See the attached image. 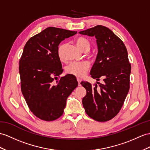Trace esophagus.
I'll return each instance as SVG.
<instances>
[{
    "label": "esophagus",
    "mask_w": 150,
    "mask_h": 150,
    "mask_svg": "<svg viewBox=\"0 0 150 150\" xmlns=\"http://www.w3.org/2000/svg\"><path fill=\"white\" fill-rule=\"evenodd\" d=\"M77 81H78V85H80V83H81V79H79V78H77Z\"/></svg>",
    "instance_id": "obj_1"
}]
</instances>
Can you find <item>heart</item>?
I'll list each match as a JSON object with an SVG mask.
<instances>
[{
    "label": "heart",
    "mask_w": 150,
    "mask_h": 150,
    "mask_svg": "<svg viewBox=\"0 0 150 150\" xmlns=\"http://www.w3.org/2000/svg\"><path fill=\"white\" fill-rule=\"evenodd\" d=\"M76 43L79 49L81 51H83L85 49L90 48V44L88 40L87 39L79 37L76 38ZM65 45L64 43H62L58 46L57 49V54L58 58L60 60H64V48ZM90 67V64L88 62H72L69 64L66 68V72L67 74L74 76L77 78H82L86 74V72L88 70Z\"/></svg>",
    "instance_id": "1"
}]
</instances>
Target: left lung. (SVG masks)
Masks as SVG:
<instances>
[{
  "label": "left lung",
  "mask_w": 150,
  "mask_h": 150,
  "mask_svg": "<svg viewBox=\"0 0 150 150\" xmlns=\"http://www.w3.org/2000/svg\"><path fill=\"white\" fill-rule=\"evenodd\" d=\"M95 36L98 47L96 62L90 71L91 76L103 83L93 86L87 81L81 85L86 90L82 103L85 112L98 122H106L117 115L130 88L131 65L123 41L110 29L97 25L79 32Z\"/></svg>",
  "instance_id": "left-lung-1"
}]
</instances>
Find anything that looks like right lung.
Instances as JSON below:
<instances>
[{
    "label": "right lung",
    "instance_id": "obj_1",
    "mask_svg": "<svg viewBox=\"0 0 150 150\" xmlns=\"http://www.w3.org/2000/svg\"><path fill=\"white\" fill-rule=\"evenodd\" d=\"M76 33L48 27L29 39L24 46L19 62L21 92L33 114L45 121L55 120L63 115L67 97L78 85L71 74L57 80L63 72L58 45Z\"/></svg>",
    "mask_w": 150,
    "mask_h": 150
}]
</instances>
